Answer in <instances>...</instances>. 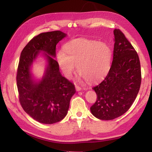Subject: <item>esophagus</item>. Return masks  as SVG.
<instances>
[{
    "label": "esophagus",
    "instance_id": "obj_1",
    "mask_svg": "<svg viewBox=\"0 0 152 152\" xmlns=\"http://www.w3.org/2000/svg\"><path fill=\"white\" fill-rule=\"evenodd\" d=\"M75 88H76V90L77 91H80L82 89V87L79 86H77V85H75Z\"/></svg>",
    "mask_w": 152,
    "mask_h": 152
}]
</instances>
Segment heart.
Masks as SVG:
<instances>
[{"label": "heart", "instance_id": "heart-1", "mask_svg": "<svg viewBox=\"0 0 152 152\" xmlns=\"http://www.w3.org/2000/svg\"><path fill=\"white\" fill-rule=\"evenodd\" d=\"M59 68L71 79L77 65L80 76L89 82L103 79L109 72L111 50L108 45L96 40H78L66 44L57 54Z\"/></svg>", "mask_w": 152, "mask_h": 152}]
</instances>
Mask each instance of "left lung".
Listing matches in <instances>:
<instances>
[{
    "label": "left lung",
    "mask_w": 152,
    "mask_h": 152,
    "mask_svg": "<svg viewBox=\"0 0 152 152\" xmlns=\"http://www.w3.org/2000/svg\"><path fill=\"white\" fill-rule=\"evenodd\" d=\"M113 61L107 75L93 87L97 99L90 108L92 114L109 121L121 116L130 108L141 82L138 54L120 29H115Z\"/></svg>",
    "instance_id": "8db88e82"
}]
</instances>
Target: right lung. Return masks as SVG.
Returning a JSON list of instances; mask_svg holds the SVG:
<instances>
[{"label": "right lung", "mask_w": 152, "mask_h": 152, "mask_svg": "<svg viewBox=\"0 0 152 152\" xmlns=\"http://www.w3.org/2000/svg\"><path fill=\"white\" fill-rule=\"evenodd\" d=\"M66 34L61 31L40 34L30 40L21 53L16 82L19 100L25 112L40 123L58 122L66 115L70 99L75 93V86L59 70L56 46ZM40 51L48 61L45 75L39 83L31 79L29 68Z\"/></svg>", "instance_id": "obj_1"}]
</instances>
